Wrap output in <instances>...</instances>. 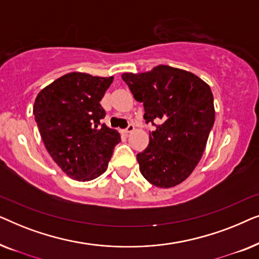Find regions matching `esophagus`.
<instances>
[{
	"instance_id": "esophagus-1",
	"label": "esophagus",
	"mask_w": 259,
	"mask_h": 259,
	"mask_svg": "<svg viewBox=\"0 0 259 259\" xmlns=\"http://www.w3.org/2000/svg\"><path fill=\"white\" fill-rule=\"evenodd\" d=\"M133 131H134V125H133V123H130V125L125 128V131H123V132H125L126 134H128L131 132H133Z\"/></svg>"
}]
</instances>
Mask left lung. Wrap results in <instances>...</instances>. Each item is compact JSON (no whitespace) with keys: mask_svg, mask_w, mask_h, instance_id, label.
Returning <instances> with one entry per match:
<instances>
[{"mask_svg":"<svg viewBox=\"0 0 259 259\" xmlns=\"http://www.w3.org/2000/svg\"><path fill=\"white\" fill-rule=\"evenodd\" d=\"M136 100L143 102L150 144L137 154L144 178L158 187L183 183L199 162L214 122L213 95L194 74L169 66L121 75Z\"/></svg>","mask_w":259,"mask_h":259,"instance_id":"8db88e82","label":"left lung"}]
</instances>
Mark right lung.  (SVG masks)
<instances>
[{"label": "right lung", "mask_w": 259, "mask_h": 259, "mask_svg": "<svg viewBox=\"0 0 259 259\" xmlns=\"http://www.w3.org/2000/svg\"><path fill=\"white\" fill-rule=\"evenodd\" d=\"M112 81L68 73L35 99L33 113L45 146L72 179L88 182L102 175L120 143L119 133L101 123L106 112L100 101Z\"/></svg>", "instance_id": "1"}]
</instances>
